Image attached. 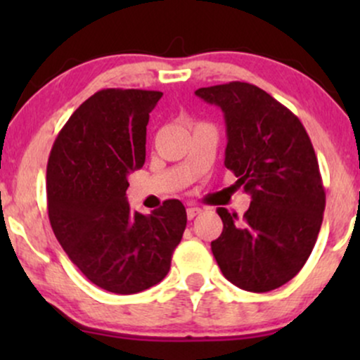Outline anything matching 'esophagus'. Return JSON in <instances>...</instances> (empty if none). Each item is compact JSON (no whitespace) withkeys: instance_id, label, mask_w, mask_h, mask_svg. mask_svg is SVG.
Returning <instances> with one entry per match:
<instances>
[{"instance_id":"34e87169","label":"esophagus","mask_w":360,"mask_h":360,"mask_svg":"<svg viewBox=\"0 0 360 360\" xmlns=\"http://www.w3.org/2000/svg\"><path fill=\"white\" fill-rule=\"evenodd\" d=\"M186 213H188V218H189V220H193V218H196L198 214L201 213V208H194V206H193V208H188V210H186Z\"/></svg>"}]
</instances>
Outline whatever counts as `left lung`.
Listing matches in <instances>:
<instances>
[{"label": "left lung", "instance_id": "1", "mask_svg": "<svg viewBox=\"0 0 360 360\" xmlns=\"http://www.w3.org/2000/svg\"><path fill=\"white\" fill-rule=\"evenodd\" d=\"M194 94L223 111L225 167L252 198L243 218L217 210L223 232L212 252L235 286L272 291L301 271L323 221L325 189L311 140L295 113L249 82Z\"/></svg>", "mask_w": 360, "mask_h": 360}]
</instances>
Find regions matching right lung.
<instances>
[{"instance_id": "right-lung-1", "label": "right lung", "mask_w": 360, "mask_h": 360, "mask_svg": "<svg viewBox=\"0 0 360 360\" xmlns=\"http://www.w3.org/2000/svg\"><path fill=\"white\" fill-rule=\"evenodd\" d=\"M160 98V91H98L74 111L49 155L53 233L91 283L117 295L166 278L188 221L179 200L150 214L131 212L127 201L128 174L146 162L148 113Z\"/></svg>"}]
</instances>
